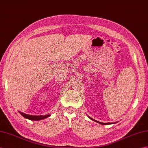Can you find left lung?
<instances>
[{"label": "left lung", "mask_w": 148, "mask_h": 148, "mask_svg": "<svg viewBox=\"0 0 148 148\" xmlns=\"http://www.w3.org/2000/svg\"><path fill=\"white\" fill-rule=\"evenodd\" d=\"M88 117H89V119H91V120H92V121H95V122H96V123H99V124H103V125H109V124H115V123H117V122H115V123H101V122H99V121H96V120H95V119H94L91 118V117H89V116H88Z\"/></svg>", "instance_id": "8db88e82"}]
</instances>
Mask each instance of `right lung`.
Masks as SVG:
<instances>
[{
  "instance_id": "1",
  "label": "right lung",
  "mask_w": 148,
  "mask_h": 148,
  "mask_svg": "<svg viewBox=\"0 0 148 148\" xmlns=\"http://www.w3.org/2000/svg\"><path fill=\"white\" fill-rule=\"evenodd\" d=\"M18 112H19L25 118L31 120V121H39V120H42L44 119L47 118L48 117L51 116V114H46V115H40V116H34V115H30L27 114H25L24 112H22L21 111H18Z\"/></svg>"
}]
</instances>
